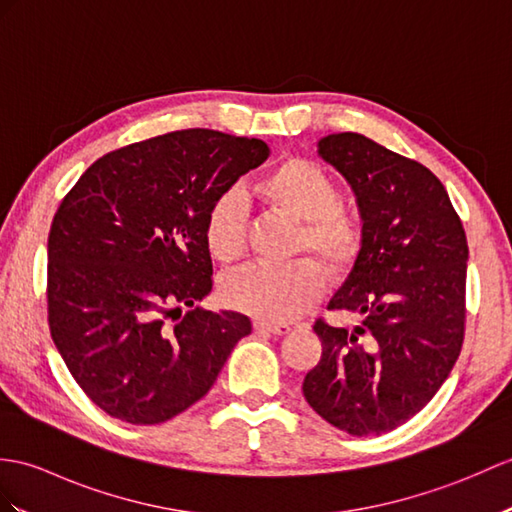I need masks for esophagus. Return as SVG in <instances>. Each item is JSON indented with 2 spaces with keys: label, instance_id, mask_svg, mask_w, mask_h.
Wrapping results in <instances>:
<instances>
[{
  "label": "esophagus",
  "instance_id": "34e87169",
  "mask_svg": "<svg viewBox=\"0 0 512 512\" xmlns=\"http://www.w3.org/2000/svg\"><path fill=\"white\" fill-rule=\"evenodd\" d=\"M255 329L261 331V334H275L283 336L292 329L288 323H270V320H255Z\"/></svg>",
  "mask_w": 512,
  "mask_h": 512
}]
</instances>
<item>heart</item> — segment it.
Wrapping results in <instances>:
<instances>
[{
  "mask_svg": "<svg viewBox=\"0 0 512 512\" xmlns=\"http://www.w3.org/2000/svg\"><path fill=\"white\" fill-rule=\"evenodd\" d=\"M255 196L270 209L301 220L294 251H312L331 277L355 266L364 231L353 211L340 205V187L323 165L310 159H285L259 178ZM205 246L222 266L246 253V211L242 198L227 192L213 200L205 218ZM325 292V272L314 259L299 257L288 264H253L222 281V299L235 310L261 320H292Z\"/></svg>",
  "mask_w": 512,
  "mask_h": 512,
  "instance_id": "heart-1",
  "label": "heart"
}]
</instances>
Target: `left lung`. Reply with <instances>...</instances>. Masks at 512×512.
Returning <instances> with one entry per match:
<instances>
[{
	"label": "left lung",
	"mask_w": 512,
	"mask_h": 512,
	"mask_svg": "<svg viewBox=\"0 0 512 512\" xmlns=\"http://www.w3.org/2000/svg\"><path fill=\"white\" fill-rule=\"evenodd\" d=\"M318 154L358 196L364 246L327 310L362 323L314 331L320 362L303 379L307 403L338 430H395L425 408L465 340L469 246L447 189L419 161L358 133L327 135Z\"/></svg>",
	"instance_id": "1"
}]
</instances>
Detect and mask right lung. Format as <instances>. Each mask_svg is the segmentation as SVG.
I'll return each instance as SVG.
<instances>
[{
    "instance_id": "right-lung-1",
    "label": "right lung",
    "mask_w": 512,
    "mask_h": 512,
    "mask_svg": "<svg viewBox=\"0 0 512 512\" xmlns=\"http://www.w3.org/2000/svg\"><path fill=\"white\" fill-rule=\"evenodd\" d=\"M268 154L255 137L176 130L104 154L63 198L47 237V323L113 419L185 412L251 334L244 314L196 307L213 285L202 229L213 200Z\"/></svg>"
}]
</instances>
